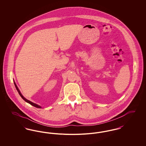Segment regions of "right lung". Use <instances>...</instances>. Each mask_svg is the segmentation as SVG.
I'll list each match as a JSON object with an SVG mask.
<instances>
[{
	"label": "right lung",
	"instance_id": "obj_1",
	"mask_svg": "<svg viewBox=\"0 0 146 146\" xmlns=\"http://www.w3.org/2000/svg\"><path fill=\"white\" fill-rule=\"evenodd\" d=\"M14 84H15V87H16V90L17 91H18V92H19V95H20V96H21L22 98V99L23 100H24L26 102H27L28 104H31L32 106H34L35 107H36V108H42V107L40 106H39V105H38V104H35V103H33V102H31V101H30L29 100H28L27 99H26L25 97H24L22 95V94H21V92H20V90L19 89V88H18V87H17V85L15 83V81L14 80Z\"/></svg>",
	"mask_w": 146,
	"mask_h": 146
}]
</instances>
